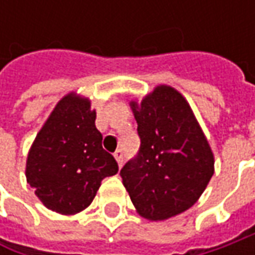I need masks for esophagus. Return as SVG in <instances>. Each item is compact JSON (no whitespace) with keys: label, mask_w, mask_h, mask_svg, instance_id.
Masks as SVG:
<instances>
[{"label":"esophagus","mask_w":255,"mask_h":255,"mask_svg":"<svg viewBox=\"0 0 255 255\" xmlns=\"http://www.w3.org/2000/svg\"><path fill=\"white\" fill-rule=\"evenodd\" d=\"M115 159H116V162L119 166H122L123 164V150L122 149H119V150H116L115 152Z\"/></svg>","instance_id":"34e87169"}]
</instances>
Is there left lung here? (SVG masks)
<instances>
[{"label": "left lung", "instance_id": "1", "mask_svg": "<svg viewBox=\"0 0 255 255\" xmlns=\"http://www.w3.org/2000/svg\"><path fill=\"white\" fill-rule=\"evenodd\" d=\"M140 149L121 170L137 213L166 220L199 200L214 173V156L190 105L180 92L159 85L130 102Z\"/></svg>", "mask_w": 255, "mask_h": 255}]
</instances>
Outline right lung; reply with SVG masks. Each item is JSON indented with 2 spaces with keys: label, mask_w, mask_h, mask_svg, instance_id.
<instances>
[{
  "label": "right lung",
  "mask_w": 255,
  "mask_h": 255,
  "mask_svg": "<svg viewBox=\"0 0 255 255\" xmlns=\"http://www.w3.org/2000/svg\"><path fill=\"white\" fill-rule=\"evenodd\" d=\"M89 99L69 93L38 132L28 153L25 176L45 207L71 216L85 210L105 177L119 167L102 147Z\"/></svg>",
  "instance_id": "add662e5"
}]
</instances>
